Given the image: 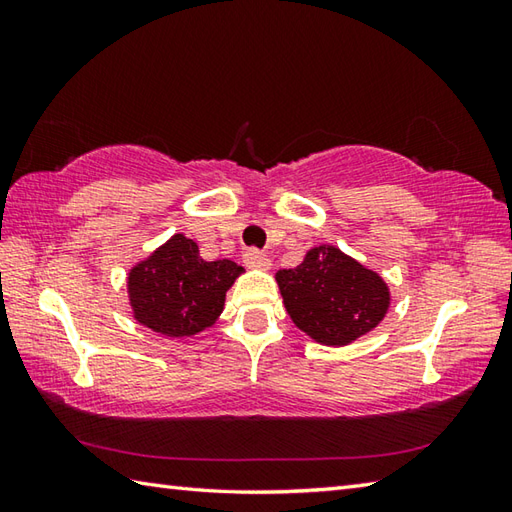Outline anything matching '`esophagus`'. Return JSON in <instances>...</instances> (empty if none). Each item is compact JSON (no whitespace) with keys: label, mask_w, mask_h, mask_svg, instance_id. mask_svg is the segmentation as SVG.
<instances>
[{"label":"esophagus","mask_w":512,"mask_h":512,"mask_svg":"<svg viewBox=\"0 0 512 512\" xmlns=\"http://www.w3.org/2000/svg\"><path fill=\"white\" fill-rule=\"evenodd\" d=\"M244 264L248 268H257V270H268L270 268V259L266 253H262V250L257 248H250L244 253Z\"/></svg>","instance_id":"1"}]
</instances>
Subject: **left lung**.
Masks as SVG:
<instances>
[{
    "label": "left lung",
    "instance_id": "1",
    "mask_svg": "<svg viewBox=\"0 0 512 512\" xmlns=\"http://www.w3.org/2000/svg\"><path fill=\"white\" fill-rule=\"evenodd\" d=\"M275 279L292 323L321 345L341 347L374 330L391 301L383 277L328 244Z\"/></svg>",
    "mask_w": 512,
    "mask_h": 512
}]
</instances>
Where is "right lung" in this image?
<instances>
[{"mask_svg": "<svg viewBox=\"0 0 512 512\" xmlns=\"http://www.w3.org/2000/svg\"><path fill=\"white\" fill-rule=\"evenodd\" d=\"M242 273L231 259L204 262L198 244L176 233L129 270V306L149 330L171 339L193 336L217 321L226 290Z\"/></svg>", "mask_w": 512, "mask_h": 512, "instance_id": "add662e5", "label": "right lung"}]
</instances>
